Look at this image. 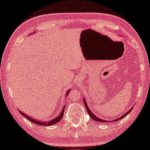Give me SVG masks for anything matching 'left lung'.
Returning a JSON list of instances; mask_svg holds the SVG:
<instances>
[{"label": "left lung", "instance_id": "left-lung-1", "mask_svg": "<svg viewBox=\"0 0 150 150\" xmlns=\"http://www.w3.org/2000/svg\"><path fill=\"white\" fill-rule=\"evenodd\" d=\"M83 102H84L85 106V108H86V109H87V112H88V114H89V116H90V117L92 118L93 120H96V121H98V122H108V121H106L105 120H103V119H101V118H99L97 117V116H95L94 114H93L92 112V111H91V110H89V109L88 108V106L87 105L86 101H85V100H83ZM132 109H133V108H132L131 109H130V110H129V111H128V112H126V113H125V114H124V115H122V116H120V118H117V119H115V120H113V122H114V121H117V120H120V119H122V118H123L124 117H125V116H127V114H129V112H131V111L132 110ZM111 122H112V121H111Z\"/></svg>", "mask_w": 150, "mask_h": 150}]
</instances>
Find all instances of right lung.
<instances>
[{"label":"right lung","instance_id":"right-lung-1","mask_svg":"<svg viewBox=\"0 0 150 150\" xmlns=\"http://www.w3.org/2000/svg\"><path fill=\"white\" fill-rule=\"evenodd\" d=\"M69 92H70V90H68L67 92L66 93V95H68L69 94ZM65 105L64 106V108L63 110H62V112L60 114V115L58 116V117H56L55 118H54V119H52L51 120H50V121H41V120H38L37 119H34V118H33L32 117H31V116H29L28 115H27L26 114L23 113V112H21V111H19V112H20V114L21 115L24 116L25 118H28L29 120H30V121H32V122H34L35 124H38V125H45V126H49V125H54V124L57 123L58 122H59L60 120H61V118H63V114H64V110H65Z\"/></svg>","mask_w":150,"mask_h":150}]
</instances>
